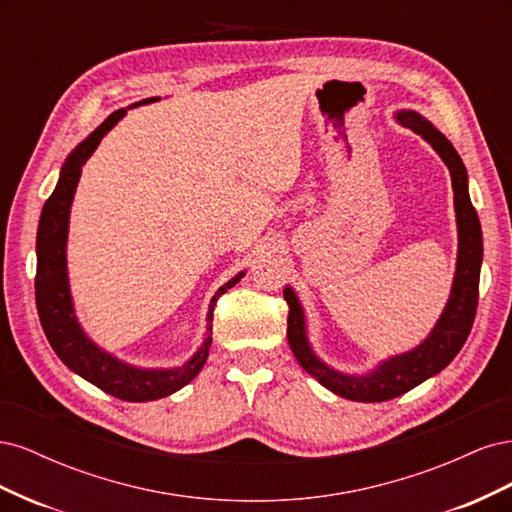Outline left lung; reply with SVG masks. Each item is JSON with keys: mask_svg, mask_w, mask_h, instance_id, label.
<instances>
[{"mask_svg": "<svg viewBox=\"0 0 512 512\" xmlns=\"http://www.w3.org/2000/svg\"><path fill=\"white\" fill-rule=\"evenodd\" d=\"M395 121L427 141L446 164L448 173H451L457 220V265L451 294H448L438 322L433 324V329L423 342L412 350L389 356V359L380 361L365 374H346V371H339L324 363L314 352L307 337L305 309L292 286L284 288V299L290 307L288 344L301 367L309 376H314L324 389L350 401H363V404L404 395L427 378L440 374L455 359L472 329L478 305L480 265H483V230H480L476 209L472 207L468 170L463 166L459 153L451 141L421 113L397 111Z\"/></svg>", "mask_w": 512, "mask_h": 512, "instance_id": "obj_1", "label": "left lung"}]
</instances>
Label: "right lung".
<instances>
[{
  "instance_id": "obj_1",
  "label": "right lung",
  "mask_w": 512,
  "mask_h": 512,
  "mask_svg": "<svg viewBox=\"0 0 512 512\" xmlns=\"http://www.w3.org/2000/svg\"><path fill=\"white\" fill-rule=\"evenodd\" d=\"M160 98H147L138 104L158 102ZM128 108H119L113 115H108L100 126L91 132L85 141L76 145L64 166L59 170V179L53 194L46 200L38 224L36 237V305L42 329L51 348L68 369L91 382L104 393L113 395L123 401H153L177 393L185 384H190L198 371L203 369L213 335V309L215 301L222 294L241 282L245 271L237 273L228 280L220 290L213 294L209 312H207V329L203 335V344L179 367H136L126 361L117 359L115 354L100 348L81 327L76 316L70 280H68V228H70V209L76 185H79L85 162L91 158L100 145L102 138L111 132L117 123L126 117Z\"/></svg>"
}]
</instances>
